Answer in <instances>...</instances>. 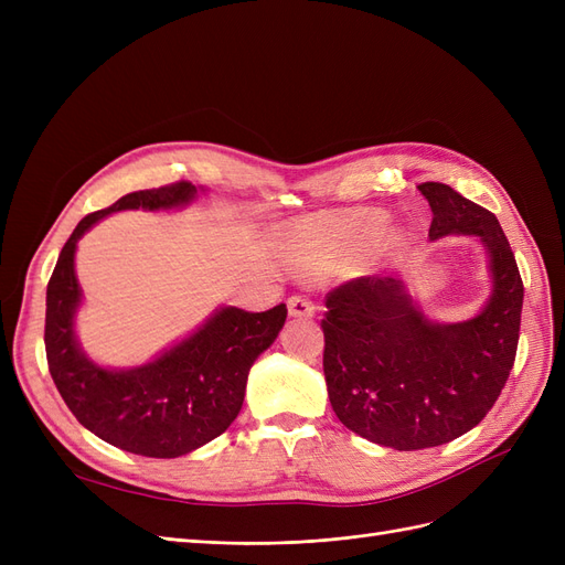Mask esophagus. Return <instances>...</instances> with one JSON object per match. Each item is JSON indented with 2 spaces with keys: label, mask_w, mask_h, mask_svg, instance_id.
Masks as SVG:
<instances>
[{
  "label": "esophagus",
  "mask_w": 565,
  "mask_h": 565,
  "mask_svg": "<svg viewBox=\"0 0 565 565\" xmlns=\"http://www.w3.org/2000/svg\"><path fill=\"white\" fill-rule=\"evenodd\" d=\"M287 311L295 318H311L316 313V303L303 295H292L287 299Z\"/></svg>",
  "instance_id": "34e87169"
}]
</instances>
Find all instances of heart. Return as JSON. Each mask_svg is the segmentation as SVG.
<instances>
[{
	"instance_id": "1",
	"label": "heart",
	"mask_w": 565,
	"mask_h": 565,
	"mask_svg": "<svg viewBox=\"0 0 565 565\" xmlns=\"http://www.w3.org/2000/svg\"><path fill=\"white\" fill-rule=\"evenodd\" d=\"M384 226L380 214L330 216L297 224L285 231L289 259L306 270H324L337 262L367 249Z\"/></svg>"
}]
</instances>
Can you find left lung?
Listing matches in <instances>:
<instances>
[{"label": "left lung", "mask_w": 565, "mask_h": 565, "mask_svg": "<svg viewBox=\"0 0 565 565\" xmlns=\"http://www.w3.org/2000/svg\"><path fill=\"white\" fill-rule=\"evenodd\" d=\"M429 237L471 235L488 249L492 292L465 322L426 318L398 278L363 276L324 299L322 370L334 415L393 450H424L471 431L516 361L523 280L507 235L481 204L426 181Z\"/></svg>", "instance_id": "1"}]
</instances>
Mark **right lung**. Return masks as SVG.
Returning <instances> with one entry per match:
<instances>
[{
  "label": "right lung",
  "instance_id": "obj_1",
  "mask_svg": "<svg viewBox=\"0 0 565 565\" xmlns=\"http://www.w3.org/2000/svg\"><path fill=\"white\" fill-rule=\"evenodd\" d=\"M195 193L193 183L179 181L129 193L108 210L87 214L67 237L46 285L44 347L61 398L84 429L143 457H181L224 434L243 407L249 367L276 341L287 318L285 303L264 313L224 306L198 332L131 370L100 367L82 353L75 337L79 237L113 212L172 210Z\"/></svg>",
  "mask_w": 565,
  "mask_h": 565
}]
</instances>
